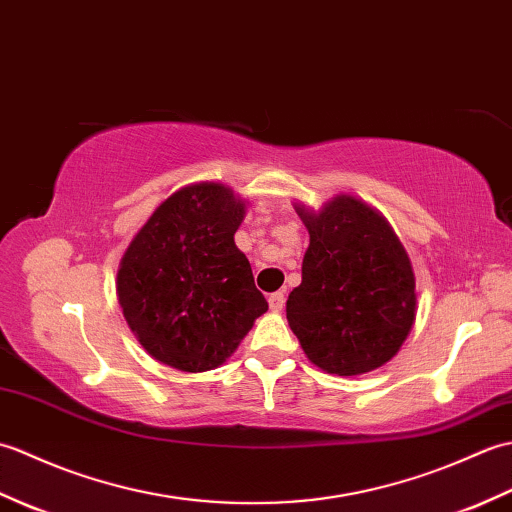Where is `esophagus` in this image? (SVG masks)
Wrapping results in <instances>:
<instances>
[{"instance_id": "1", "label": "esophagus", "mask_w": 512, "mask_h": 512, "mask_svg": "<svg viewBox=\"0 0 512 512\" xmlns=\"http://www.w3.org/2000/svg\"><path fill=\"white\" fill-rule=\"evenodd\" d=\"M268 306H270V310L273 312H279L281 308L286 306V295L284 292H273V295L268 297Z\"/></svg>"}]
</instances>
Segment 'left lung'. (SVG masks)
I'll return each mask as SVG.
<instances>
[{
  "label": "left lung",
  "instance_id": "left-lung-1",
  "mask_svg": "<svg viewBox=\"0 0 512 512\" xmlns=\"http://www.w3.org/2000/svg\"><path fill=\"white\" fill-rule=\"evenodd\" d=\"M299 215L310 246L301 286L286 301L290 328L323 372H372L400 350L416 319V279L405 248L385 217L352 195Z\"/></svg>",
  "mask_w": 512,
  "mask_h": 512
}]
</instances>
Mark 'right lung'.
I'll return each mask as SVG.
<instances>
[{"mask_svg": "<svg viewBox=\"0 0 512 512\" xmlns=\"http://www.w3.org/2000/svg\"><path fill=\"white\" fill-rule=\"evenodd\" d=\"M244 202L215 182L162 202L125 250L118 303L140 345L180 372L222 365L268 310L235 246Z\"/></svg>", "mask_w": 512, "mask_h": 512, "instance_id": "obj_1", "label": "right lung"}]
</instances>
